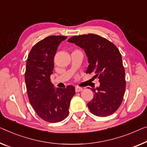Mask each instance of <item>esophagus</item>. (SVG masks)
Masks as SVG:
<instances>
[{
  "label": "esophagus",
  "mask_w": 147,
  "mask_h": 147,
  "mask_svg": "<svg viewBox=\"0 0 147 147\" xmlns=\"http://www.w3.org/2000/svg\"><path fill=\"white\" fill-rule=\"evenodd\" d=\"M83 90L82 87H79V86H76L75 87V91L76 92H81Z\"/></svg>",
  "instance_id": "obj_1"
}]
</instances>
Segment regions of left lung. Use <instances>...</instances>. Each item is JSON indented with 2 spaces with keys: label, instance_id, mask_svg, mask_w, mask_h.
Instances as JSON below:
<instances>
[{
  "label": "left lung",
  "instance_id": "left-lung-1",
  "mask_svg": "<svg viewBox=\"0 0 147 147\" xmlns=\"http://www.w3.org/2000/svg\"><path fill=\"white\" fill-rule=\"evenodd\" d=\"M68 42L79 46L86 53L89 65L86 73H95L100 86L92 88L94 98L87 106L92 114L106 117L117 110L125 91V76L121 55L106 38L94 34L71 37Z\"/></svg>",
  "mask_w": 147,
  "mask_h": 147
}]
</instances>
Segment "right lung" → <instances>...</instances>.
Here are the masks:
<instances>
[{"instance_id":"right-lung-1","label":"right lung","mask_w":147,"mask_h":147,"mask_svg":"<svg viewBox=\"0 0 147 147\" xmlns=\"http://www.w3.org/2000/svg\"><path fill=\"white\" fill-rule=\"evenodd\" d=\"M67 38L51 36L39 41L32 48L26 63L25 81L30 104L39 117L49 123L59 122L67 117L71 98L75 94L73 86L55 89L50 78L58 46Z\"/></svg>"}]
</instances>
